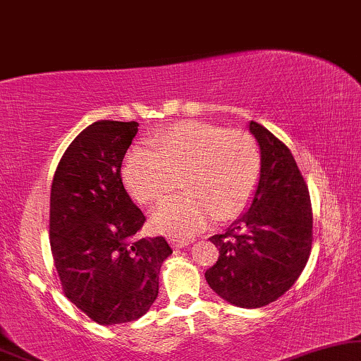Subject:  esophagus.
Masks as SVG:
<instances>
[{
    "label": "esophagus",
    "mask_w": 361,
    "mask_h": 361,
    "mask_svg": "<svg viewBox=\"0 0 361 361\" xmlns=\"http://www.w3.org/2000/svg\"><path fill=\"white\" fill-rule=\"evenodd\" d=\"M170 244L175 249H180V247H186L190 244V241H186V239H170Z\"/></svg>",
    "instance_id": "34e87169"
}]
</instances>
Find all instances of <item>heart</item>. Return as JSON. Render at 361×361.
I'll return each instance as SVG.
<instances>
[{
	"instance_id": "obj_1",
	"label": "heart",
	"mask_w": 361,
	"mask_h": 361,
	"mask_svg": "<svg viewBox=\"0 0 361 361\" xmlns=\"http://www.w3.org/2000/svg\"><path fill=\"white\" fill-rule=\"evenodd\" d=\"M154 152L135 148L123 163V180L142 204H157L178 188L186 193L153 211L155 228L186 238L213 218L228 221L247 208L256 191L261 157L256 142L241 130L186 120L152 140Z\"/></svg>"
}]
</instances>
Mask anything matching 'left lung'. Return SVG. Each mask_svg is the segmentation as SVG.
<instances>
[{
    "label": "left lung",
    "mask_w": 361,
    "mask_h": 361,
    "mask_svg": "<svg viewBox=\"0 0 361 361\" xmlns=\"http://www.w3.org/2000/svg\"><path fill=\"white\" fill-rule=\"evenodd\" d=\"M261 150V171L246 213L209 241L219 257L204 272L221 299L259 309L284 295L304 271L312 249V204L289 148L266 127L249 122Z\"/></svg>",
    "instance_id": "8db88e82"
}]
</instances>
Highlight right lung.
Returning <instances> with one entry per match:
<instances>
[{
	"mask_svg": "<svg viewBox=\"0 0 361 361\" xmlns=\"http://www.w3.org/2000/svg\"><path fill=\"white\" fill-rule=\"evenodd\" d=\"M137 132V122L89 125L67 147L51 186L49 241L62 290L100 325L145 315L173 252L165 238H137L145 216L120 175Z\"/></svg>",
	"mask_w": 361,
	"mask_h": 361,
	"instance_id": "right-lung-1",
	"label": "right lung"
}]
</instances>
